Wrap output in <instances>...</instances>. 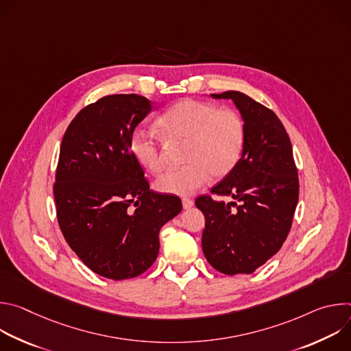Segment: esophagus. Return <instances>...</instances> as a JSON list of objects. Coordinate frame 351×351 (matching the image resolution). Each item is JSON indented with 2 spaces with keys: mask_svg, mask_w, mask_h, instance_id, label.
<instances>
[{
  "mask_svg": "<svg viewBox=\"0 0 351 351\" xmlns=\"http://www.w3.org/2000/svg\"><path fill=\"white\" fill-rule=\"evenodd\" d=\"M182 206H183L184 210L191 208V207H193V199H190V198H187V197H183V198H182Z\"/></svg>",
  "mask_w": 351,
  "mask_h": 351,
  "instance_id": "obj_1",
  "label": "esophagus"
}]
</instances>
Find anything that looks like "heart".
Returning a JSON list of instances; mask_svg holds the SVG:
<instances>
[{"instance_id":"obj_1","label":"heart","mask_w":351,"mask_h":351,"mask_svg":"<svg viewBox=\"0 0 351 351\" xmlns=\"http://www.w3.org/2000/svg\"><path fill=\"white\" fill-rule=\"evenodd\" d=\"M157 126L167 141L184 143L182 158L186 162L157 178L154 187L160 193L189 195L203 187L210 176H228L241 158L245 125L234 110L186 98L169 107L157 119ZM130 152L145 171L157 173L162 169V143L153 132L136 129Z\"/></svg>"}]
</instances>
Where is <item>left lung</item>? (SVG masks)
<instances>
[{
    "instance_id": "8db88e82",
    "label": "left lung",
    "mask_w": 351,
    "mask_h": 351,
    "mask_svg": "<svg viewBox=\"0 0 351 351\" xmlns=\"http://www.w3.org/2000/svg\"><path fill=\"white\" fill-rule=\"evenodd\" d=\"M211 95L234 103L245 143L236 168L211 189L236 202H215L210 194L195 198L206 217L203 252L225 275L252 274L279 252L291 228L298 202L291 143L276 114L252 97L233 90Z\"/></svg>"
}]
</instances>
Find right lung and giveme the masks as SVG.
I'll list each match as a JSON object with an SVG mask.
<instances>
[{"instance_id": "add662e5", "label": "right lung", "mask_w": 351, "mask_h": 351, "mask_svg": "<svg viewBox=\"0 0 351 351\" xmlns=\"http://www.w3.org/2000/svg\"><path fill=\"white\" fill-rule=\"evenodd\" d=\"M152 108L138 94L101 97L79 111L61 143L53 187L58 225L83 264L114 280L153 265L161 228L182 211L179 197L149 190L130 152L132 133Z\"/></svg>"}]
</instances>
